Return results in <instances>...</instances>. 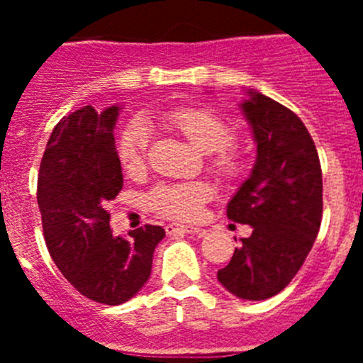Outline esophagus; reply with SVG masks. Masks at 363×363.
I'll return each mask as SVG.
<instances>
[{
	"instance_id": "obj_1",
	"label": "esophagus",
	"mask_w": 363,
	"mask_h": 363,
	"mask_svg": "<svg viewBox=\"0 0 363 363\" xmlns=\"http://www.w3.org/2000/svg\"><path fill=\"white\" fill-rule=\"evenodd\" d=\"M165 233L169 234V236H174V234H196V233H205V230L192 225H182V223H169V225L165 227Z\"/></svg>"
}]
</instances>
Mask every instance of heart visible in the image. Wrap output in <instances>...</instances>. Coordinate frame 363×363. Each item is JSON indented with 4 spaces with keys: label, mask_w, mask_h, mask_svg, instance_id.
I'll list each match as a JSON object with an SVG mask.
<instances>
[{
    "label": "heart",
    "mask_w": 363,
    "mask_h": 363,
    "mask_svg": "<svg viewBox=\"0 0 363 363\" xmlns=\"http://www.w3.org/2000/svg\"><path fill=\"white\" fill-rule=\"evenodd\" d=\"M163 125L176 130L192 147L209 154V167L223 179H236L242 174L243 162L233 147L234 130L220 114L205 107H178L165 112ZM149 130L140 120L127 123L118 140V160L125 172H138L145 163ZM211 198L209 185L201 182L187 184H162L147 196L150 209L160 216L192 221L203 213V205Z\"/></svg>",
    "instance_id": "obj_1"
}]
</instances>
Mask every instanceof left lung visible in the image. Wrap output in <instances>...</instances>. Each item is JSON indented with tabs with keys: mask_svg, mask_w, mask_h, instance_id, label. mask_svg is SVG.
<instances>
[{
	"mask_svg": "<svg viewBox=\"0 0 363 363\" xmlns=\"http://www.w3.org/2000/svg\"><path fill=\"white\" fill-rule=\"evenodd\" d=\"M256 142L251 174L227 203V218L252 227L220 281L242 300H267L284 291L306 262L322 223V167L300 118L249 89L240 104Z\"/></svg>",
	"mask_w": 363,
	"mask_h": 363,
	"instance_id": "obj_1",
	"label": "left lung"
}]
</instances>
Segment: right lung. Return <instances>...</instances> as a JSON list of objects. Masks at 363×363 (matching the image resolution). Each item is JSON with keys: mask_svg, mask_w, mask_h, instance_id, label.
<instances>
[{"mask_svg": "<svg viewBox=\"0 0 363 363\" xmlns=\"http://www.w3.org/2000/svg\"><path fill=\"white\" fill-rule=\"evenodd\" d=\"M118 105L82 107L62 118L49 138L38 176V207L54 264L83 296L120 306L150 277L160 225L114 236L107 203L123 187L114 125Z\"/></svg>", "mask_w": 363, "mask_h": 363, "instance_id": "obj_1", "label": "right lung"}]
</instances>
